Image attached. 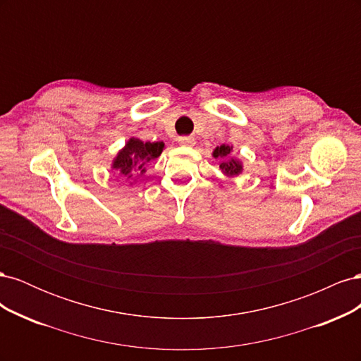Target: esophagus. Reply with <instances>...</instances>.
Wrapping results in <instances>:
<instances>
[{"label": "esophagus", "instance_id": "34e87169", "mask_svg": "<svg viewBox=\"0 0 361 361\" xmlns=\"http://www.w3.org/2000/svg\"><path fill=\"white\" fill-rule=\"evenodd\" d=\"M178 143L180 146H183V147H187V146H194L195 145V140L192 137H180L178 140Z\"/></svg>", "mask_w": 361, "mask_h": 361}]
</instances>
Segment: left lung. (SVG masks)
Here are the masks:
<instances>
[{"instance_id":"left-lung-1","label":"left lung","mask_w":361,"mask_h":361,"mask_svg":"<svg viewBox=\"0 0 361 361\" xmlns=\"http://www.w3.org/2000/svg\"><path fill=\"white\" fill-rule=\"evenodd\" d=\"M232 152H233V146H228V145L216 146L212 152V157L215 159H220V170L227 178L239 176L244 170L243 161L239 158L231 157Z\"/></svg>"}]
</instances>
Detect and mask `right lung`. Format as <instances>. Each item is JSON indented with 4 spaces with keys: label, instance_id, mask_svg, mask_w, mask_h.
<instances>
[{
    "label": "right lung",
    "instance_id": "obj_1",
    "mask_svg": "<svg viewBox=\"0 0 361 361\" xmlns=\"http://www.w3.org/2000/svg\"><path fill=\"white\" fill-rule=\"evenodd\" d=\"M164 149H166V145L162 141H155V143L146 141L145 143L143 140L130 137L113 158L111 170L120 179L129 182L134 176L145 174L147 164L155 161ZM134 182H129V185Z\"/></svg>",
    "mask_w": 361,
    "mask_h": 361
}]
</instances>
